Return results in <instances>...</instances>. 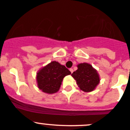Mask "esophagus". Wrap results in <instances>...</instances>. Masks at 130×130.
<instances>
[{"label": "esophagus", "mask_w": 130, "mask_h": 130, "mask_svg": "<svg viewBox=\"0 0 130 130\" xmlns=\"http://www.w3.org/2000/svg\"><path fill=\"white\" fill-rule=\"evenodd\" d=\"M69 70H70V71H71V73H72V72H74V70L72 69H69Z\"/></svg>", "instance_id": "1"}]
</instances>
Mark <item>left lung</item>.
<instances>
[{"label":"left lung","instance_id":"left-lung-1","mask_svg":"<svg viewBox=\"0 0 130 130\" xmlns=\"http://www.w3.org/2000/svg\"><path fill=\"white\" fill-rule=\"evenodd\" d=\"M77 69L71 74L80 89L85 92L94 90L100 82L96 69L90 64L82 63L77 65Z\"/></svg>","mask_w":130,"mask_h":130}]
</instances>
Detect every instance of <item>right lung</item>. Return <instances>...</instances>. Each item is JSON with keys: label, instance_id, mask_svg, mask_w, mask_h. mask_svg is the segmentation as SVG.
Masks as SVG:
<instances>
[{"label": "right lung", "instance_id": "right-lung-1", "mask_svg": "<svg viewBox=\"0 0 130 130\" xmlns=\"http://www.w3.org/2000/svg\"><path fill=\"white\" fill-rule=\"evenodd\" d=\"M71 74L64 65L58 61H53L37 72V86L43 92L54 94L59 90L64 77Z\"/></svg>", "mask_w": 130, "mask_h": 130}]
</instances>
